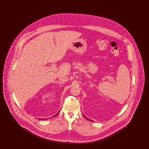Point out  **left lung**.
Returning a JSON list of instances; mask_svg holds the SVG:
<instances>
[{
    "mask_svg": "<svg viewBox=\"0 0 149 149\" xmlns=\"http://www.w3.org/2000/svg\"><path fill=\"white\" fill-rule=\"evenodd\" d=\"M83 116H84V117H85V118H86L88 120H90V121H91V122H93V120H91V119H89V118H87L84 114H83Z\"/></svg>",
    "mask_w": 149,
    "mask_h": 149,
    "instance_id": "obj_1",
    "label": "left lung"
}]
</instances>
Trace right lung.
Here are the masks:
<instances>
[{
    "mask_svg": "<svg viewBox=\"0 0 149 149\" xmlns=\"http://www.w3.org/2000/svg\"><path fill=\"white\" fill-rule=\"evenodd\" d=\"M60 112V111H59L58 112ZM57 114H58V113H57L55 114L54 116H52V117H56ZM38 120H46V118H45V119H43H43H42V118H38Z\"/></svg>",
    "mask_w": 149,
    "mask_h": 149,
    "instance_id": "obj_1",
    "label": "right lung"
}]
</instances>
